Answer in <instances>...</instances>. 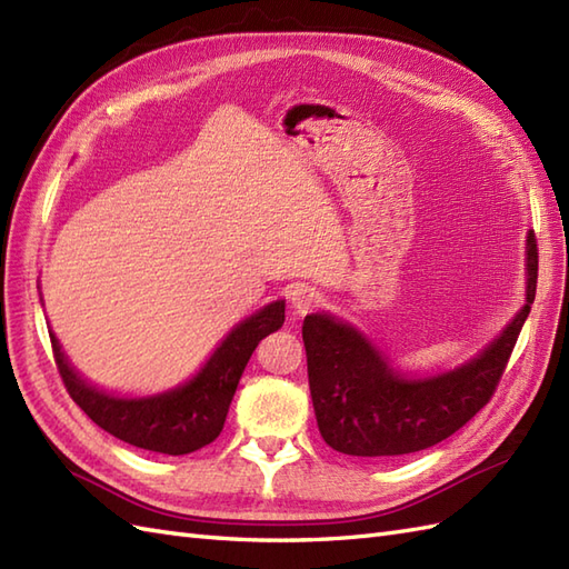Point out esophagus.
Segmentation results:
<instances>
[{
  "instance_id": "esophagus-1",
  "label": "esophagus",
  "mask_w": 569,
  "mask_h": 569,
  "mask_svg": "<svg viewBox=\"0 0 569 569\" xmlns=\"http://www.w3.org/2000/svg\"><path fill=\"white\" fill-rule=\"evenodd\" d=\"M319 298H322V296H319V290L312 288V286H305V283H296L288 293V300H290V305H293V310L298 315L312 312L319 305Z\"/></svg>"
}]
</instances>
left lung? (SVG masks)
<instances>
[{
  "label": "left lung",
  "mask_w": 569,
  "mask_h": 569,
  "mask_svg": "<svg viewBox=\"0 0 569 569\" xmlns=\"http://www.w3.org/2000/svg\"><path fill=\"white\" fill-rule=\"evenodd\" d=\"M538 279L533 230L527 238V302L483 353L430 377H403L370 339L331 315H308L302 341L310 395L325 442L351 457H399L447 440L492 399Z\"/></svg>",
  "instance_id": "left-lung-1"
}]
</instances>
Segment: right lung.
<instances>
[{"label":"right lung","instance_id":"1","mask_svg":"<svg viewBox=\"0 0 569 569\" xmlns=\"http://www.w3.org/2000/svg\"><path fill=\"white\" fill-rule=\"evenodd\" d=\"M283 300L267 305L228 333L192 380L166 395L143 399H124L96 389L69 366L54 333H50V341L69 397L98 428L139 449L180 457L211 445L221 435L247 360L261 339L283 327Z\"/></svg>","mask_w":569,"mask_h":569}]
</instances>
